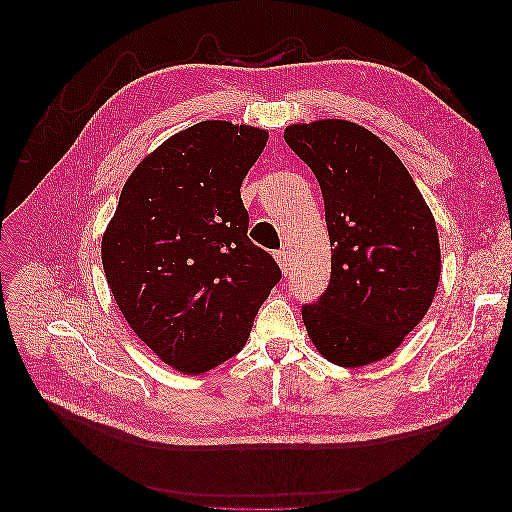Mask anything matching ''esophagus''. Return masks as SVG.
<instances>
[{
    "mask_svg": "<svg viewBox=\"0 0 512 512\" xmlns=\"http://www.w3.org/2000/svg\"><path fill=\"white\" fill-rule=\"evenodd\" d=\"M275 260H277V264L281 266V273L287 275V273H289V258H287V252H285V250L275 252Z\"/></svg>",
    "mask_w": 512,
    "mask_h": 512,
    "instance_id": "34e87169",
    "label": "esophagus"
}]
</instances>
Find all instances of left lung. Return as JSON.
<instances>
[{
  "instance_id": "left-lung-1",
  "label": "left lung",
  "mask_w": 512,
  "mask_h": 512,
  "mask_svg": "<svg viewBox=\"0 0 512 512\" xmlns=\"http://www.w3.org/2000/svg\"><path fill=\"white\" fill-rule=\"evenodd\" d=\"M285 141L323 191L331 279L302 306L310 342L337 367L392 354L427 314L442 273L433 214L385 141L350 120L289 125Z\"/></svg>"
}]
</instances>
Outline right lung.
Listing matches in <instances>:
<instances>
[{"instance_id":"right-lung-1","label":"right lung","mask_w":512,"mask_h":512,"mask_svg":"<svg viewBox=\"0 0 512 512\" xmlns=\"http://www.w3.org/2000/svg\"><path fill=\"white\" fill-rule=\"evenodd\" d=\"M269 131L204 120L145 156L102 237L112 296L168 367L202 375L246 346L281 271L248 237L241 181Z\"/></svg>"}]
</instances>
